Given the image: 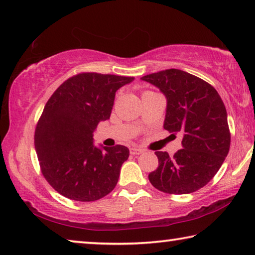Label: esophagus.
<instances>
[{
  "label": "esophagus",
  "instance_id": "1",
  "mask_svg": "<svg viewBox=\"0 0 255 255\" xmlns=\"http://www.w3.org/2000/svg\"><path fill=\"white\" fill-rule=\"evenodd\" d=\"M141 153H144V149L138 148V147H131L130 148V154L131 155H139Z\"/></svg>",
  "mask_w": 255,
  "mask_h": 255
}]
</instances>
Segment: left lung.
<instances>
[{"mask_svg": "<svg viewBox=\"0 0 255 255\" xmlns=\"http://www.w3.org/2000/svg\"><path fill=\"white\" fill-rule=\"evenodd\" d=\"M141 80L157 86L166 97L164 129L183 132L182 148L173 156L155 152L158 167L148 174L150 183L171 195L195 192L214 178L230 150L225 105L214 86L176 68Z\"/></svg>", "mask_w": 255, "mask_h": 255, "instance_id": "1", "label": "left lung"}]
</instances>
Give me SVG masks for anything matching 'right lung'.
Returning a JSON list of instances; mask_svg holds the SVG:
<instances>
[{"label": "right lung", "instance_id": "add662e5", "mask_svg": "<svg viewBox=\"0 0 255 255\" xmlns=\"http://www.w3.org/2000/svg\"><path fill=\"white\" fill-rule=\"evenodd\" d=\"M132 80L80 73L47 101L34 131V148L42 175L62 196L94 201L115 189L129 149L123 145L98 148L93 131L110 118L117 90Z\"/></svg>", "mask_w": 255, "mask_h": 255}]
</instances>
